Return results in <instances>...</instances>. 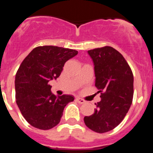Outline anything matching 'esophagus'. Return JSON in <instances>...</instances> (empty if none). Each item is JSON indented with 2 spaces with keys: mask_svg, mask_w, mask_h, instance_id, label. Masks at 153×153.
Segmentation results:
<instances>
[{
  "mask_svg": "<svg viewBox=\"0 0 153 153\" xmlns=\"http://www.w3.org/2000/svg\"><path fill=\"white\" fill-rule=\"evenodd\" d=\"M76 100L77 101V102H79V103H80V104H83V103H84V102H85L84 100H83V99H80V98H76Z\"/></svg>",
  "mask_w": 153,
  "mask_h": 153,
  "instance_id": "1",
  "label": "esophagus"
}]
</instances>
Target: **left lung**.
Returning a JSON list of instances; mask_svg holds the SVG:
<instances>
[{
    "instance_id": "1",
    "label": "left lung",
    "mask_w": 153,
    "mask_h": 153,
    "mask_svg": "<svg viewBox=\"0 0 153 153\" xmlns=\"http://www.w3.org/2000/svg\"><path fill=\"white\" fill-rule=\"evenodd\" d=\"M93 59L96 83L101 100L91 116L84 117L89 129L99 133L109 132L123 120L133 98V74L121 53L112 47L88 51Z\"/></svg>"
}]
</instances>
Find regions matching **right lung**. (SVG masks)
<instances>
[{
    "mask_svg": "<svg viewBox=\"0 0 153 153\" xmlns=\"http://www.w3.org/2000/svg\"><path fill=\"white\" fill-rule=\"evenodd\" d=\"M77 51L56 46L35 47L20 65L15 76L16 102L27 122L47 130L60 121L65 106L74 96L56 97L51 92V79L58 78L65 63Z\"/></svg>",
    "mask_w": 153,
    "mask_h": 153,
    "instance_id": "obj_1",
    "label": "right lung"
}]
</instances>
